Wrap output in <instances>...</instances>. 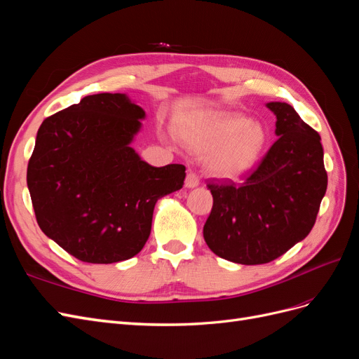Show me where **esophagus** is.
Here are the masks:
<instances>
[{"instance_id":"34e87169","label":"esophagus","mask_w":359,"mask_h":359,"mask_svg":"<svg viewBox=\"0 0 359 359\" xmlns=\"http://www.w3.org/2000/svg\"><path fill=\"white\" fill-rule=\"evenodd\" d=\"M199 182H201V178H199L198 173L194 170H189L187 177H186V187L187 189H194V187L199 186Z\"/></svg>"}]
</instances>
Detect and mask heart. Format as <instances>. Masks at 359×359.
<instances>
[{"mask_svg":"<svg viewBox=\"0 0 359 359\" xmlns=\"http://www.w3.org/2000/svg\"><path fill=\"white\" fill-rule=\"evenodd\" d=\"M181 137L194 151H210L206 169L223 180L245 175L265 145L262 127L238 114H215L184 124Z\"/></svg>","mask_w":359,"mask_h":359,"instance_id":"heart-1","label":"heart"}]
</instances>
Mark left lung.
<instances>
[{
    "mask_svg": "<svg viewBox=\"0 0 359 359\" xmlns=\"http://www.w3.org/2000/svg\"><path fill=\"white\" fill-rule=\"evenodd\" d=\"M278 139L240 186L211 180L212 210L203 226L211 252L241 265L285 255L316 222L328 186L318 132L287 103L271 102Z\"/></svg>",
    "mask_w": 359,
    "mask_h": 359,
    "instance_id": "1",
    "label": "left lung"
}]
</instances>
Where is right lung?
<instances>
[{
  "instance_id": "obj_1",
  "label": "right lung",
  "mask_w": 359,
  "mask_h": 359,
  "mask_svg": "<svg viewBox=\"0 0 359 359\" xmlns=\"http://www.w3.org/2000/svg\"><path fill=\"white\" fill-rule=\"evenodd\" d=\"M142 107L126 94L86 95L41 123L27 184L48 238L82 262L136 256L157 201L182 187L186 166L154 168L130 147Z\"/></svg>"
}]
</instances>
